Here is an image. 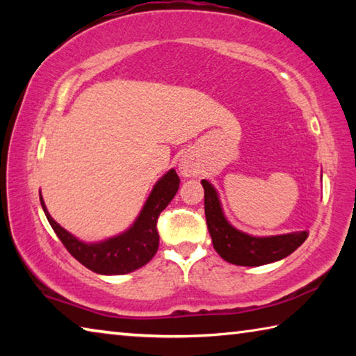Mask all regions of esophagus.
I'll return each mask as SVG.
<instances>
[{
  "label": "esophagus",
  "instance_id": "1",
  "mask_svg": "<svg viewBox=\"0 0 356 356\" xmlns=\"http://www.w3.org/2000/svg\"><path fill=\"white\" fill-rule=\"evenodd\" d=\"M179 171L184 177H193V176H196V174H197V168L190 159H186V156H185V159L180 160Z\"/></svg>",
  "mask_w": 356,
  "mask_h": 356
}]
</instances>
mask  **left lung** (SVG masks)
I'll list each match as a JSON object with an SVG mask.
<instances>
[{
    "label": "left lung",
    "instance_id": "obj_1",
    "mask_svg": "<svg viewBox=\"0 0 356 356\" xmlns=\"http://www.w3.org/2000/svg\"><path fill=\"white\" fill-rule=\"evenodd\" d=\"M201 184L204 186V210L213 248L226 262L243 267L272 264L292 254L308 238L306 231L270 237H254L238 231L222 213L218 193L213 185L206 179H202Z\"/></svg>",
    "mask_w": 356,
    "mask_h": 356
}]
</instances>
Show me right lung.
<instances>
[{"label":"right lung","mask_w":356,"mask_h":356,"mask_svg":"<svg viewBox=\"0 0 356 356\" xmlns=\"http://www.w3.org/2000/svg\"><path fill=\"white\" fill-rule=\"evenodd\" d=\"M180 179L174 170L168 171L150 191L146 204L135 220L134 226L127 231L106 238L99 243H86L65 231L63 226L51 218L42 200L40 204L45 216L58 238L61 240L72 256L84 267L99 275H125L146 265L159 250V231L156 220L172 201L179 190Z\"/></svg>","instance_id":"1"}]
</instances>
